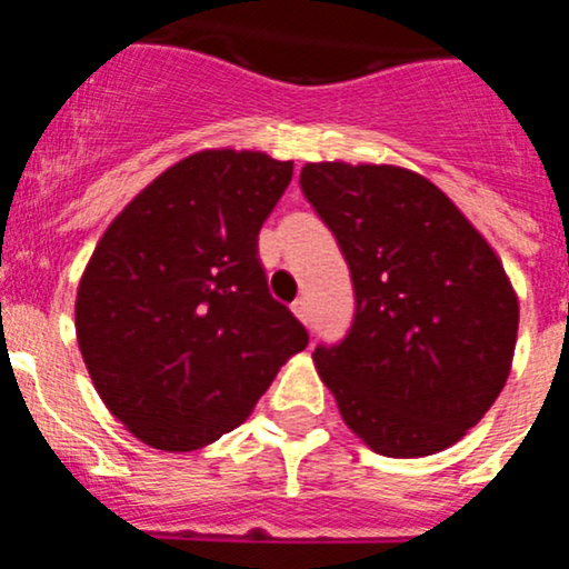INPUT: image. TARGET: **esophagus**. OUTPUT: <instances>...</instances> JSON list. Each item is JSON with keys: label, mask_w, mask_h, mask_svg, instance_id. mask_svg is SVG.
I'll list each match as a JSON object with an SVG mask.
<instances>
[{"label": "esophagus", "mask_w": 569, "mask_h": 569, "mask_svg": "<svg viewBox=\"0 0 569 569\" xmlns=\"http://www.w3.org/2000/svg\"><path fill=\"white\" fill-rule=\"evenodd\" d=\"M292 315H296L301 323H309V301H307V298H298V301H292Z\"/></svg>", "instance_id": "esophagus-1"}]
</instances>
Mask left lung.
Segmentation results:
<instances>
[{"instance_id":"1","label":"left lung","mask_w":569,"mask_h":569,"mask_svg":"<svg viewBox=\"0 0 569 569\" xmlns=\"http://www.w3.org/2000/svg\"><path fill=\"white\" fill-rule=\"evenodd\" d=\"M301 191L353 279V323L312 353L345 425L386 458L458 443L512 367L518 296L501 260L411 169L307 163Z\"/></svg>"}]
</instances>
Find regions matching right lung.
Listing matches in <instances>:
<instances>
[{
	"instance_id": "right-lung-1",
	"label": "right lung",
	"mask_w": 569,
	"mask_h": 569,
	"mask_svg": "<svg viewBox=\"0 0 569 569\" xmlns=\"http://www.w3.org/2000/svg\"><path fill=\"white\" fill-rule=\"evenodd\" d=\"M290 178L292 161L202 150L158 174L92 251L76 337L101 400L139 441L163 452L219 441L307 348L257 257Z\"/></svg>"
}]
</instances>
